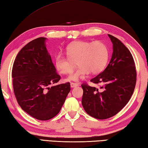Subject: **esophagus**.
Segmentation results:
<instances>
[{"instance_id":"34e87169","label":"esophagus","mask_w":148,"mask_h":148,"mask_svg":"<svg viewBox=\"0 0 148 148\" xmlns=\"http://www.w3.org/2000/svg\"><path fill=\"white\" fill-rule=\"evenodd\" d=\"M77 86H78V84H77V83H73V82H71V87H72V88L77 87Z\"/></svg>"}]
</instances>
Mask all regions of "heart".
I'll return each instance as SVG.
<instances>
[{
  "label": "heart",
  "instance_id": "obj_1",
  "mask_svg": "<svg viewBox=\"0 0 148 148\" xmlns=\"http://www.w3.org/2000/svg\"><path fill=\"white\" fill-rule=\"evenodd\" d=\"M67 58L58 55L56 58L55 66L62 74H71L76 67V72L68 77L69 80L77 81L90 73L96 74L103 71L108 62L109 52L104 42L96 41H77L70 44L65 50Z\"/></svg>",
  "mask_w": 148,
  "mask_h": 148
}]
</instances>
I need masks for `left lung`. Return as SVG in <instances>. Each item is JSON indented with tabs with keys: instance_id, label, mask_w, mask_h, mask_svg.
<instances>
[{
	"instance_id": "8db88e82",
	"label": "left lung",
	"mask_w": 148,
	"mask_h": 148,
	"mask_svg": "<svg viewBox=\"0 0 148 148\" xmlns=\"http://www.w3.org/2000/svg\"><path fill=\"white\" fill-rule=\"evenodd\" d=\"M112 43L111 61L104 71L90 79L100 88L82 85V103L85 112L95 119L114 116L130 101L135 89L136 72L130 51L119 39L108 34Z\"/></svg>"
}]
</instances>
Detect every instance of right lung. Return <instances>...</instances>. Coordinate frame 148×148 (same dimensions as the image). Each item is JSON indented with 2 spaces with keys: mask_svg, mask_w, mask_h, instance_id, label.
Returning a JSON list of instances; mask_svg holds the SVG:
<instances>
[{
  "mask_svg": "<svg viewBox=\"0 0 148 148\" xmlns=\"http://www.w3.org/2000/svg\"><path fill=\"white\" fill-rule=\"evenodd\" d=\"M46 40L39 37L25 45L15 58L12 74L18 105L26 113L39 120L56 116L71 90L69 82L51 86L61 77L48 52Z\"/></svg>",
  "mask_w": 148,
  "mask_h": 148,
  "instance_id": "right-lung-1",
  "label": "right lung"
}]
</instances>
